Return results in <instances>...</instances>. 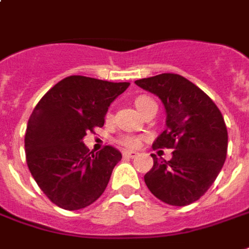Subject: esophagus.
<instances>
[{
  "label": "esophagus",
  "mask_w": 249,
  "mask_h": 249,
  "mask_svg": "<svg viewBox=\"0 0 249 249\" xmlns=\"http://www.w3.org/2000/svg\"><path fill=\"white\" fill-rule=\"evenodd\" d=\"M137 152L136 151H124L123 152V156H124L125 159H133V158H136L137 156Z\"/></svg>",
  "instance_id": "34e87169"
}]
</instances>
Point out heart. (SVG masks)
Returning <instances> with one entry per match:
<instances>
[{
    "label": "heart",
    "mask_w": 249,
    "mask_h": 249,
    "mask_svg": "<svg viewBox=\"0 0 249 249\" xmlns=\"http://www.w3.org/2000/svg\"><path fill=\"white\" fill-rule=\"evenodd\" d=\"M151 104H154V101L151 100L149 97H145V95H140V97H137L136 101H135V105H136V107L139 109V112L144 110V109L148 107V105H151ZM142 142V137L135 136V135H123V136L119 137L120 144L128 149H133L137 148V147H140Z\"/></svg>",
    "instance_id": "b5f03b06"
}]
</instances>
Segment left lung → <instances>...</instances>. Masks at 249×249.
<instances>
[{
    "mask_svg": "<svg viewBox=\"0 0 249 249\" xmlns=\"http://www.w3.org/2000/svg\"><path fill=\"white\" fill-rule=\"evenodd\" d=\"M135 83L158 95L166 109V129L152 147L174 149L170 160L151 155L154 167L144 175L145 185L168 205L196 202L213 185L227 158L228 130L220 109L178 74L166 72Z\"/></svg>",
    "mask_w": 249,
    "mask_h": 249,
    "instance_id": "8db88e82",
    "label": "left lung"
}]
</instances>
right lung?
I'll use <instances>...</instances> for the list:
<instances>
[{
  "label": "right lung",
  "instance_id": "obj_1",
  "mask_svg": "<svg viewBox=\"0 0 249 249\" xmlns=\"http://www.w3.org/2000/svg\"><path fill=\"white\" fill-rule=\"evenodd\" d=\"M129 82L71 75L50 89L28 120L25 156L32 177L50 201L66 210L83 209L107 189L119 149L89 152L86 133L104 126L107 109Z\"/></svg>",
  "mask_w": 249,
  "mask_h": 249
}]
</instances>
